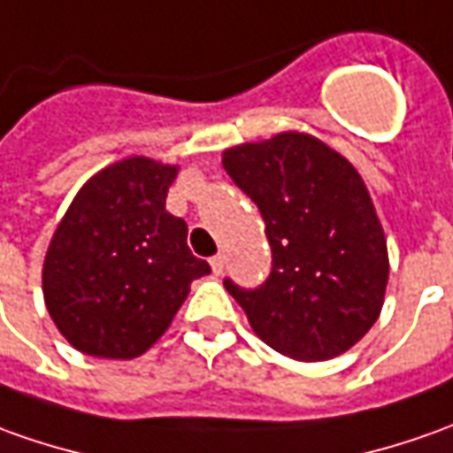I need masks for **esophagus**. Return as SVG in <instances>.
I'll list each match as a JSON object with an SVG mask.
<instances>
[{
  "label": "esophagus",
  "instance_id": "34e87169",
  "mask_svg": "<svg viewBox=\"0 0 453 453\" xmlns=\"http://www.w3.org/2000/svg\"><path fill=\"white\" fill-rule=\"evenodd\" d=\"M223 255H215V257H211V267H213V275H223Z\"/></svg>",
  "mask_w": 453,
  "mask_h": 453
}]
</instances>
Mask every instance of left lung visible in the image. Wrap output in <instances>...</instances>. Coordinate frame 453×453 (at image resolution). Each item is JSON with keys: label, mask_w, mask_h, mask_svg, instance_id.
<instances>
[{"label": "left lung", "mask_w": 453, "mask_h": 453, "mask_svg": "<svg viewBox=\"0 0 453 453\" xmlns=\"http://www.w3.org/2000/svg\"><path fill=\"white\" fill-rule=\"evenodd\" d=\"M223 168L265 220L267 280L226 278L255 334L280 355L319 362L377 322L389 280L387 240L357 168L307 134H278L223 153Z\"/></svg>", "instance_id": "left-lung-1"}]
</instances>
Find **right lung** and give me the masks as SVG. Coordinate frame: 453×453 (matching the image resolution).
Segmentation results:
<instances>
[{
	"label": "right lung",
	"instance_id": "add662e5",
	"mask_svg": "<svg viewBox=\"0 0 453 453\" xmlns=\"http://www.w3.org/2000/svg\"><path fill=\"white\" fill-rule=\"evenodd\" d=\"M178 168L143 156L98 171L69 205L44 257V303L58 332L91 357L134 359L168 330L211 265L165 211Z\"/></svg>",
	"mask_w": 453,
	"mask_h": 453
}]
</instances>
